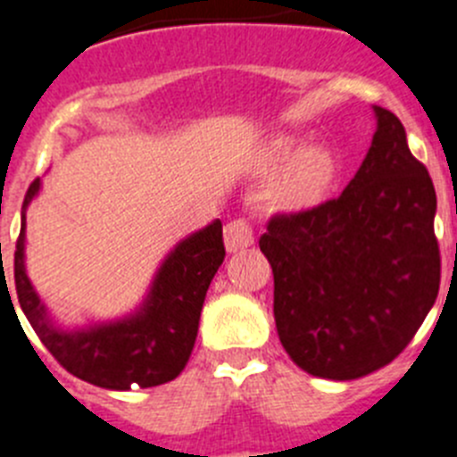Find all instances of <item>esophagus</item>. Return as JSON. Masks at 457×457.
<instances>
[{
	"label": "esophagus",
	"mask_w": 457,
	"mask_h": 457,
	"mask_svg": "<svg viewBox=\"0 0 457 457\" xmlns=\"http://www.w3.org/2000/svg\"><path fill=\"white\" fill-rule=\"evenodd\" d=\"M254 244L253 237V225L245 219H237L232 223L225 225V248L229 253H237V250L250 248Z\"/></svg>",
	"instance_id": "34e87169"
}]
</instances>
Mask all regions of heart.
<instances>
[{
	"instance_id": "obj_1",
	"label": "heart",
	"mask_w": 457,
	"mask_h": 457,
	"mask_svg": "<svg viewBox=\"0 0 457 457\" xmlns=\"http://www.w3.org/2000/svg\"><path fill=\"white\" fill-rule=\"evenodd\" d=\"M257 172L275 179L270 204L279 212L305 213L319 209L332 198L341 182L339 152L330 143H312L298 134H275L257 154Z\"/></svg>"
}]
</instances>
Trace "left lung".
I'll return each mask as SVG.
<instances>
[{"label": "left lung", "mask_w": 457, "mask_h": 457, "mask_svg": "<svg viewBox=\"0 0 457 457\" xmlns=\"http://www.w3.org/2000/svg\"><path fill=\"white\" fill-rule=\"evenodd\" d=\"M373 113L371 147L339 198L273 216L259 238L279 341L303 371L328 380L389 364L439 291L433 179L401 120L382 106Z\"/></svg>", "instance_id": "8db88e82"}]
</instances>
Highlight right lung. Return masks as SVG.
<instances>
[{"instance_id":"add662e5","label":"right lung","mask_w":457,"mask_h":457,"mask_svg":"<svg viewBox=\"0 0 457 457\" xmlns=\"http://www.w3.org/2000/svg\"><path fill=\"white\" fill-rule=\"evenodd\" d=\"M40 184L36 179L29 187L22 203V225L15 245V291L24 316L45 348L72 376L113 392H127L137 385L143 389L157 387L178 378L198 337L204 295L225 259L223 223L216 219L182 238L166 254L145 298L134 312L84 328H63L36 294L24 266L27 209L40 193Z\"/></svg>"}]
</instances>
